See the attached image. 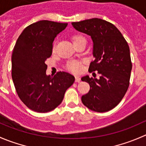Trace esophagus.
I'll list each match as a JSON object with an SVG mask.
<instances>
[{
	"label": "esophagus",
	"instance_id": "esophagus-1",
	"mask_svg": "<svg viewBox=\"0 0 146 146\" xmlns=\"http://www.w3.org/2000/svg\"><path fill=\"white\" fill-rule=\"evenodd\" d=\"M75 81L76 82H79L80 81V78L79 76H76V80H75Z\"/></svg>",
	"mask_w": 146,
	"mask_h": 146
}]
</instances>
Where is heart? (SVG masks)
<instances>
[{
	"label": "heart",
	"mask_w": 146,
	"mask_h": 146,
	"mask_svg": "<svg viewBox=\"0 0 146 146\" xmlns=\"http://www.w3.org/2000/svg\"><path fill=\"white\" fill-rule=\"evenodd\" d=\"M82 40H85V37L82 35H76L72 36V41H73V44H76L78 42H80ZM56 50V44H54L52 47V51L54 52ZM66 68L68 70L71 71L72 73H80L82 70V62L79 61H68L66 65Z\"/></svg>",
	"instance_id": "obj_1"
}]
</instances>
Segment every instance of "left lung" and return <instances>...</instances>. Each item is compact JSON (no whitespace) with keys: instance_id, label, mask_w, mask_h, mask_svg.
Wrapping results in <instances>:
<instances>
[{"instance_id":"obj_1","label":"left lung","mask_w":146,"mask_h":146,"mask_svg":"<svg viewBox=\"0 0 146 146\" xmlns=\"http://www.w3.org/2000/svg\"><path fill=\"white\" fill-rule=\"evenodd\" d=\"M72 25L92 38L95 59L88 71L100 74L98 79L88 76L81 78L90 87L89 92L82 96V102L97 112L110 111L121 101L129 86L132 63L127 42L114 25L102 19H89Z\"/></svg>"}]
</instances>
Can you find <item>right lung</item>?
<instances>
[{
  "instance_id": "1",
  "label": "right lung",
  "mask_w": 146,
  "mask_h": 146,
  "mask_svg": "<svg viewBox=\"0 0 146 146\" xmlns=\"http://www.w3.org/2000/svg\"><path fill=\"white\" fill-rule=\"evenodd\" d=\"M68 23L40 20L19 36L12 54V78L18 97L32 111L45 113L56 108L75 81L64 71L46 76L45 61L52 54L53 42Z\"/></svg>"
}]
</instances>
